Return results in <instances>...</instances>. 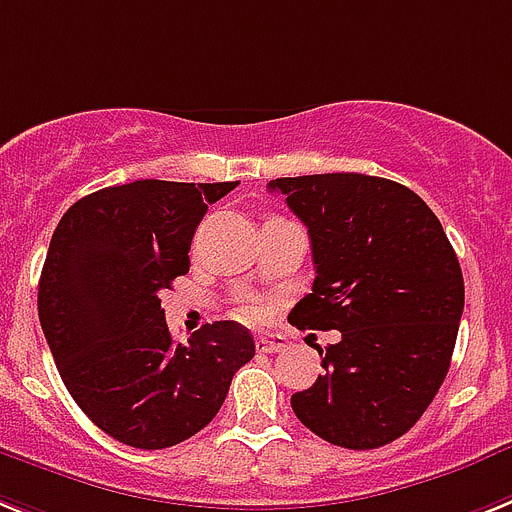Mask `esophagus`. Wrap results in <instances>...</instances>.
<instances>
[{
  "instance_id": "obj_1",
  "label": "esophagus",
  "mask_w": 512,
  "mask_h": 512,
  "mask_svg": "<svg viewBox=\"0 0 512 512\" xmlns=\"http://www.w3.org/2000/svg\"><path fill=\"white\" fill-rule=\"evenodd\" d=\"M255 346L260 354H278V351L286 349V338L276 336V333H260L255 338Z\"/></svg>"
}]
</instances>
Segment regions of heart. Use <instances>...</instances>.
Masks as SVG:
<instances>
[{
	"label": "heart",
	"instance_id": "obj_1",
	"mask_svg": "<svg viewBox=\"0 0 512 512\" xmlns=\"http://www.w3.org/2000/svg\"><path fill=\"white\" fill-rule=\"evenodd\" d=\"M242 315H244V317H255V315H257V309H255V307H244V309H242Z\"/></svg>",
	"mask_w": 512,
	"mask_h": 512
}]
</instances>
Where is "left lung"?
Listing matches in <instances>:
<instances>
[{"instance_id": "8db88e82", "label": "left lung", "mask_w": 512, "mask_h": 512, "mask_svg": "<svg viewBox=\"0 0 512 512\" xmlns=\"http://www.w3.org/2000/svg\"><path fill=\"white\" fill-rule=\"evenodd\" d=\"M307 226L312 294L296 328L338 330L317 349L325 375L291 395L296 419L349 450L382 448L427 411L450 369L463 273L422 197L367 174L283 176L268 184Z\"/></svg>"}]
</instances>
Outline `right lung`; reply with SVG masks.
Segmentation results:
<instances>
[{"mask_svg":"<svg viewBox=\"0 0 512 512\" xmlns=\"http://www.w3.org/2000/svg\"><path fill=\"white\" fill-rule=\"evenodd\" d=\"M239 182L140 179L77 200L51 236L38 320L62 382L90 422L130 448L161 450L197 435L255 356L234 320L171 341L161 291L190 270L210 203Z\"/></svg>","mask_w":512,"mask_h":512,"instance_id":"add662e5","label":"right lung"}]
</instances>
